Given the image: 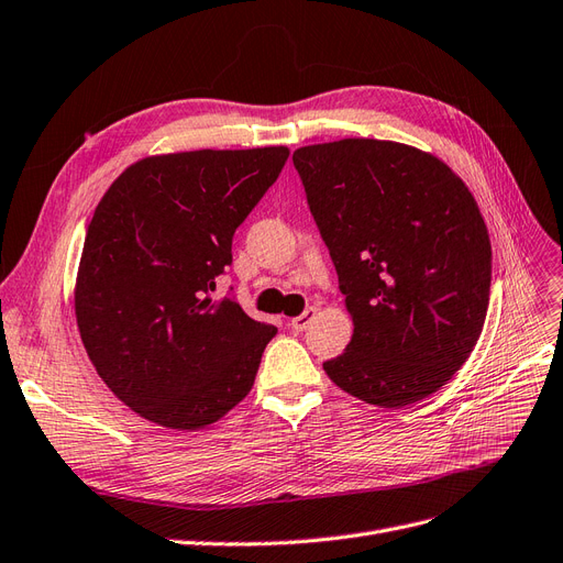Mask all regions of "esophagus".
Instances as JSON below:
<instances>
[{"instance_id": "obj_1", "label": "esophagus", "mask_w": 563, "mask_h": 563, "mask_svg": "<svg viewBox=\"0 0 563 563\" xmlns=\"http://www.w3.org/2000/svg\"><path fill=\"white\" fill-rule=\"evenodd\" d=\"M314 317H317V308H308V310H305L300 317H296V319H291V329L294 331H305V329H308L310 327V323L314 321Z\"/></svg>"}]
</instances>
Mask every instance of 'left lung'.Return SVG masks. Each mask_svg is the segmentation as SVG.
<instances>
[{"mask_svg": "<svg viewBox=\"0 0 563 563\" xmlns=\"http://www.w3.org/2000/svg\"><path fill=\"white\" fill-rule=\"evenodd\" d=\"M294 164L354 323L327 376L380 408L434 395L467 362L488 310L490 242L470 187L395 141L305 145Z\"/></svg>", "mask_w": 563, "mask_h": 563, "instance_id": "left-lung-1", "label": "left lung"}]
</instances>
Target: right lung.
<instances>
[{
    "label": "right lung",
    "instance_id": "1",
    "mask_svg": "<svg viewBox=\"0 0 563 563\" xmlns=\"http://www.w3.org/2000/svg\"><path fill=\"white\" fill-rule=\"evenodd\" d=\"M286 159V145L150 155L98 201L75 317L98 376L133 413L192 432L251 391L277 329L211 294L232 263L234 230Z\"/></svg>",
    "mask_w": 563,
    "mask_h": 563
}]
</instances>
